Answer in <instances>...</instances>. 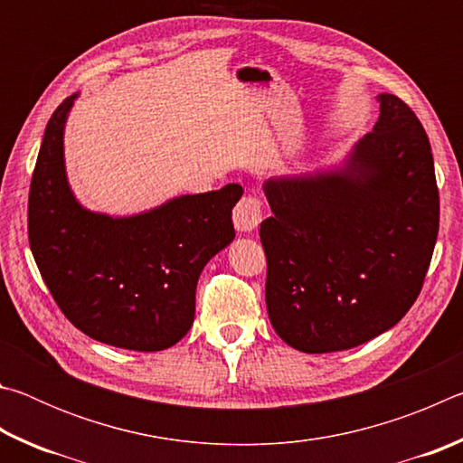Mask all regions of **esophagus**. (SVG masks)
Returning <instances> with one entry per match:
<instances>
[{
    "label": "esophagus",
    "mask_w": 463,
    "mask_h": 463,
    "mask_svg": "<svg viewBox=\"0 0 463 463\" xmlns=\"http://www.w3.org/2000/svg\"><path fill=\"white\" fill-rule=\"evenodd\" d=\"M263 218V206L261 200L255 198V195H245L237 206L232 210V221L237 231L241 232H250L260 226Z\"/></svg>",
    "instance_id": "obj_1"
}]
</instances>
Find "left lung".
Here are the masks:
<instances>
[{
    "instance_id": "left-lung-1",
    "label": "left lung",
    "mask_w": 463,
    "mask_h": 463,
    "mask_svg": "<svg viewBox=\"0 0 463 463\" xmlns=\"http://www.w3.org/2000/svg\"><path fill=\"white\" fill-rule=\"evenodd\" d=\"M380 118L343 167L263 185L265 302L304 354L357 347L394 326L420 294L439 232L433 153L412 109L380 93Z\"/></svg>"
}]
</instances>
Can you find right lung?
I'll use <instances>...</instances> for the list:
<instances>
[{"instance_id":"add662e5","label":"right lung","mask_w":463,"mask_h":463,"mask_svg":"<svg viewBox=\"0 0 463 463\" xmlns=\"http://www.w3.org/2000/svg\"><path fill=\"white\" fill-rule=\"evenodd\" d=\"M77 98L46 124L28 198V241L46 288L91 339L130 351H161L184 339L195 286L234 239L242 187L179 195L148 213L114 218L83 208L69 187L62 135Z\"/></svg>"}]
</instances>
